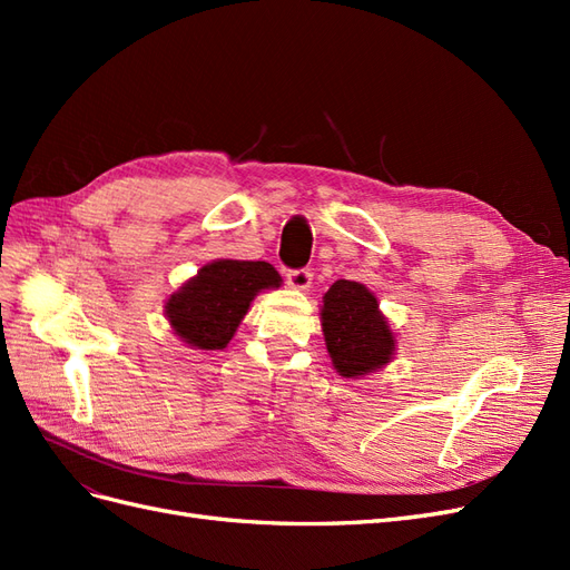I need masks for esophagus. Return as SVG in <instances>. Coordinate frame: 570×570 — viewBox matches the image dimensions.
I'll return each instance as SVG.
<instances>
[{
    "label": "esophagus",
    "instance_id": "34e87169",
    "mask_svg": "<svg viewBox=\"0 0 570 570\" xmlns=\"http://www.w3.org/2000/svg\"><path fill=\"white\" fill-rule=\"evenodd\" d=\"M314 281V273L308 268H297V271H287V285L292 289H308V285H312Z\"/></svg>",
    "mask_w": 570,
    "mask_h": 570
}]
</instances>
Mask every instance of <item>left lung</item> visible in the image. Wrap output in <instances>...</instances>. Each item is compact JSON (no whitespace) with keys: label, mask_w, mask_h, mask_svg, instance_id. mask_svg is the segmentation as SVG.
<instances>
[{"label":"left lung","mask_w":570,"mask_h":570,"mask_svg":"<svg viewBox=\"0 0 570 570\" xmlns=\"http://www.w3.org/2000/svg\"><path fill=\"white\" fill-rule=\"evenodd\" d=\"M321 325L327 354L342 377L375 373L394 356V333L366 285L335 281L323 295Z\"/></svg>","instance_id":"8db88e82"}]
</instances>
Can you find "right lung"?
<instances>
[{
  "mask_svg": "<svg viewBox=\"0 0 570 570\" xmlns=\"http://www.w3.org/2000/svg\"><path fill=\"white\" fill-rule=\"evenodd\" d=\"M281 283V273L266 262L216 258L168 297L166 318L187 347L223 350L258 292Z\"/></svg>",
  "mask_w": 570,
  "mask_h": 570,
  "instance_id": "1",
  "label": "right lung"
}]
</instances>
